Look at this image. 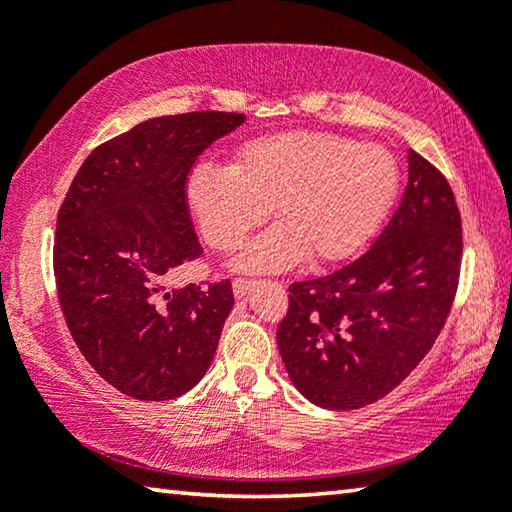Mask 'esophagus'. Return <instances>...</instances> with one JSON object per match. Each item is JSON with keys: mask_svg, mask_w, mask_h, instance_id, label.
Masks as SVG:
<instances>
[{"mask_svg": "<svg viewBox=\"0 0 512 512\" xmlns=\"http://www.w3.org/2000/svg\"><path fill=\"white\" fill-rule=\"evenodd\" d=\"M250 289H253V282L250 280H241V277H237V280L232 282V293H235V298H246Z\"/></svg>", "mask_w": 512, "mask_h": 512, "instance_id": "1", "label": "esophagus"}]
</instances>
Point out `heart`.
Segmentation results:
<instances>
[{
  "label": "heart",
  "instance_id": "b5f03b06",
  "mask_svg": "<svg viewBox=\"0 0 512 512\" xmlns=\"http://www.w3.org/2000/svg\"><path fill=\"white\" fill-rule=\"evenodd\" d=\"M400 187L393 153L375 142L320 131L259 135L239 144L230 167L189 173L187 207L205 244L230 253L268 210L275 225L235 259L237 271H287L352 257L375 235Z\"/></svg>",
  "mask_w": 512,
  "mask_h": 512
}]
</instances>
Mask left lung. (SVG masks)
Wrapping results in <instances>:
<instances>
[{
    "label": "left lung",
    "mask_w": 512,
    "mask_h": 512,
    "mask_svg": "<svg viewBox=\"0 0 512 512\" xmlns=\"http://www.w3.org/2000/svg\"><path fill=\"white\" fill-rule=\"evenodd\" d=\"M391 223L357 262L289 287L277 348L293 386L329 411L381 400L431 350L452 309L463 237L443 173L409 149Z\"/></svg>",
    "instance_id": "8db88e82"
}]
</instances>
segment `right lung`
<instances>
[{"label": "right lung", "instance_id": "1", "mask_svg": "<svg viewBox=\"0 0 512 512\" xmlns=\"http://www.w3.org/2000/svg\"><path fill=\"white\" fill-rule=\"evenodd\" d=\"M244 121L237 112L146 119L88 155L58 212L54 273L69 332L97 375L135 400L192 391L235 305L228 280L169 282L203 253L187 173Z\"/></svg>", "mask_w": 512, "mask_h": 512}]
</instances>
